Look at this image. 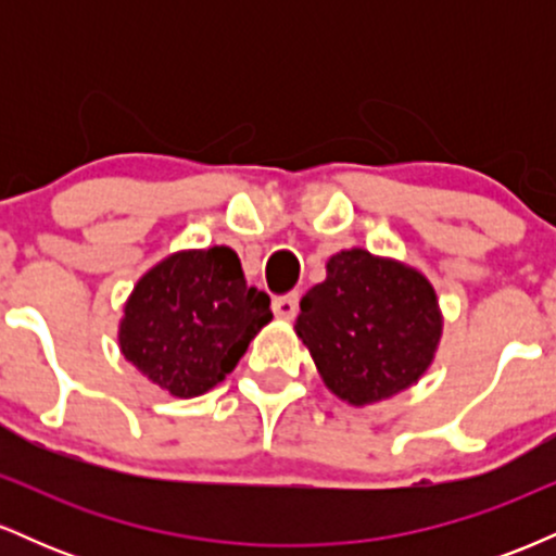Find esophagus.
<instances>
[{"label": "esophagus", "mask_w": 556, "mask_h": 556, "mask_svg": "<svg viewBox=\"0 0 556 556\" xmlns=\"http://www.w3.org/2000/svg\"><path fill=\"white\" fill-rule=\"evenodd\" d=\"M298 292H290V295H279L271 300V308L277 318H292L298 314Z\"/></svg>", "instance_id": "1"}]
</instances>
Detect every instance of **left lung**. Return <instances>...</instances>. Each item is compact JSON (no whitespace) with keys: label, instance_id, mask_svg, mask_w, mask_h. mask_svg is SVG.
I'll use <instances>...</instances> for the list:
<instances>
[{"label":"left lung","instance_id":"1","mask_svg":"<svg viewBox=\"0 0 556 556\" xmlns=\"http://www.w3.org/2000/svg\"><path fill=\"white\" fill-rule=\"evenodd\" d=\"M444 316L424 271L363 248L334 253L300 300L295 334L331 394L355 407L405 392L431 368Z\"/></svg>","mask_w":556,"mask_h":556}]
</instances>
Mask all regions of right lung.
<instances>
[{
    "label": "right lung",
    "instance_id": "1",
    "mask_svg": "<svg viewBox=\"0 0 556 556\" xmlns=\"http://www.w3.org/2000/svg\"><path fill=\"white\" fill-rule=\"evenodd\" d=\"M269 321V295L248 287L232 248H188L138 279L117 342L146 379L190 400L225 381Z\"/></svg>",
    "mask_w": 556,
    "mask_h": 556
}]
</instances>
